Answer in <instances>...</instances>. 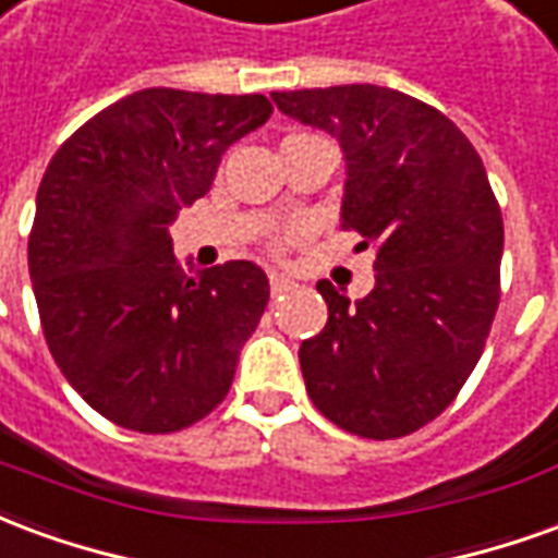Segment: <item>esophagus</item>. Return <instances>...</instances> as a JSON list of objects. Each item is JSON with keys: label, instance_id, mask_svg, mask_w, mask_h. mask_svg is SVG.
I'll return each mask as SVG.
<instances>
[{"label": "esophagus", "instance_id": "34e87169", "mask_svg": "<svg viewBox=\"0 0 558 558\" xmlns=\"http://www.w3.org/2000/svg\"><path fill=\"white\" fill-rule=\"evenodd\" d=\"M271 292H275V295H283V292H290L292 287H295V283H292L290 278H283V275H271Z\"/></svg>", "mask_w": 558, "mask_h": 558}]
</instances>
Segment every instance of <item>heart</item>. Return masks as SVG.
<instances>
[{
  "mask_svg": "<svg viewBox=\"0 0 558 558\" xmlns=\"http://www.w3.org/2000/svg\"><path fill=\"white\" fill-rule=\"evenodd\" d=\"M299 235H302V227H287V230H280L278 235L271 239V247L280 254V251H287L292 242H299Z\"/></svg>",
  "mask_w": 558,
  "mask_h": 558,
  "instance_id": "obj_1",
  "label": "heart"
}]
</instances>
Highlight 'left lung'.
I'll use <instances>...</instances> for the list:
<instances>
[{
  "instance_id": "8db88e82",
  "label": "left lung",
  "mask_w": 558,
  "mask_h": 558,
  "mask_svg": "<svg viewBox=\"0 0 558 558\" xmlns=\"http://www.w3.org/2000/svg\"><path fill=\"white\" fill-rule=\"evenodd\" d=\"M271 98L340 140V230L376 251L362 302L316 283L328 323L299 350L307 395L340 430L410 436L460 395L499 307L505 230L484 163L448 116L398 89L352 83Z\"/></svg>"
}]
</instances>
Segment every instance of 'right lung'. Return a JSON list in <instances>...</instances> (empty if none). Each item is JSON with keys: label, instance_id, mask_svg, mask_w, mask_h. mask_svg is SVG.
Masks as SVG:
<instances>
[{"label": "right lung", "instance_id": "1", "mask_svg": "<svg viewBox=\"0 0 558 558\" xmlns=\"http://www.w3.org/2000/svg\"><path fill=\"white\" fill-rule=\"evenodd\" d=\"M268 116L266 95L134 92L44 172L29 232L44 338L80 398L125 430H184L230 391L268 304L266 271L232 259L187 278L170 227Z\"/></svg>", "mask_w": 558, "mask_h": 558}]
</instances>
